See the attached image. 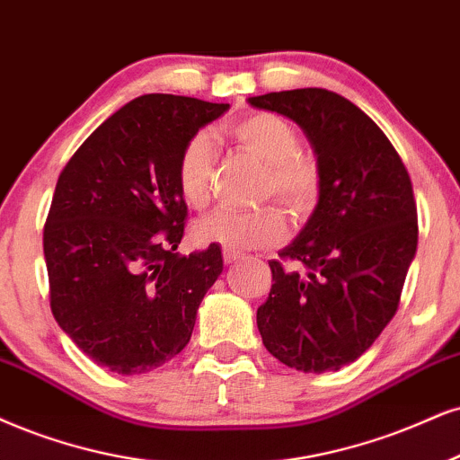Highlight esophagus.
<instances>
[{
    "instance_id": "1",
    "label": "esophagus",
    "mask_w": 460,
    "mask_h": 460,
    "mask_svg": "<svg viewBox=\"0 0 460 460\" xmlns=\"http://www.w3.org/2000/svg\"><path fill=\"white\" fill-rule=\"evenodd\" d=\"M243 256L239 252H230V249H224V262L226 264H234V262H239Z\"/></svg>"
}]
</instances>
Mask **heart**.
Masks as SVG:
<instances>
[{
    "label": "heart",
    "mask_w": 460,
    "mask_h": 460,
    "mask_svg": "<svg viewBox=\"0 0 460 460\" xmlns=\"http://www.w3.org/2000/svg\"><path fill=\"white\" fill-rule=\"evenodd\" d=\"M241 149L264 162L258 196L275 198L292 217H303L315 207L322 190V168L315 155L300 149L296 128L286 119L258 112L224 128ZM217 149L208 134H196L181 149L177 183L183 200L204 208L213 194V172ZM286 236V224L273 207L234 211L219 208L194 224V239L200 245H221L230 252L277 245Z\"/></svg>",
    "instance_id": "heart-1"
}]
</instances>
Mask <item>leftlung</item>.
Returning <instances> with one entry per match:
<instances>
[{
	"mask_svg": "<svg viewBox=\"0 0 460 460\" xmlns=\"http://www.w3.org/2000/svg\"><path fill=\"white\" fill-rule=\"evenodd\" d=\"M253 109L303 129L322 168L305 228L270 260L258 331L277 360L328 373L360 358L399 307L416 256L418 213L410 174L386 134L358 106L326 89L249 98Z\"/></svg>",
	"mask_w": 460,
	"mask_h": 460,
	"instance_id": "1",
	"label": "left lung"
}]
</instances>
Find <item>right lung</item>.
Wrapping results in <instances>:
<instances>
[{
	"mask_svg": "<svg viewBox=\"0 0 460 460\" xmlns=\"http://www.w3.org/2000/svg\"><path fill=\"white\" fill-rule=\"evenodd\" d=\"M228 109L140 95L61 170L44 226L50 309L95 365L140 376L190 343L224 260L219 245L177 252L187 217L177 162L187 140Z\"/></svg>",
	"mask_w": 460,
	"mask_h": 460,
	"instance_id": "right-lung-1",
	"label": "right lung"
}]
</instances>
